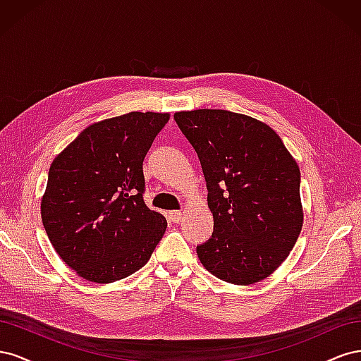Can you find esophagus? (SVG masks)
<instances>
[{"mask_svg": "<svg viewBox=\"0 0 361 361\" xmlns=\"http://www.w3.org/2000/svg\"><path fill=\"white\" fill-rule=\"evenodd\" d=\"M182 218V212L180 211H171L169 212V220L173 221V223H179Z\"/></svg>", "mask_w": 361, "mask_h": 361, "instance_id": "esophagus-1", "label": "esophagus"}]
</instances>
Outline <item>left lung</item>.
I'll return each mask as SVG.
<instances>
[{
	"label": "left lung",
	"mask_w": 361,
	"mask_h": 361,
	"mask_svg": "<svg viewBox=\"0 0 361 361\" xmlns=\"http://www.w3.org/2000/svg\"><path fill=\"white\" fill-rule=\"evenodd\" d=\"M202 164L214 232L202 265L233 285H253L289 256L302 227L298 164L274 129L226 110L174 113Z\"/></svg>",
	"instance_id": "1"
}]
</instances>
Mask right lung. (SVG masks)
<instances>
[{"label": "right lung", "instance_id": "add662e5", "mask_svg": "<svg viewBox=\"0 0 361 361\" xmlns=\"http://www.w3.org/2000/svg\"><path fill=\"white\" fill-rule=\"evenodd\" d=\"M167 113L87 126L52 161L40 203L49 241L80 277L113 283L147 264L167 220L145 203L143 161Z\"/></svg>", "mask_w": 361, "mask_h": 361}]
</instances>
